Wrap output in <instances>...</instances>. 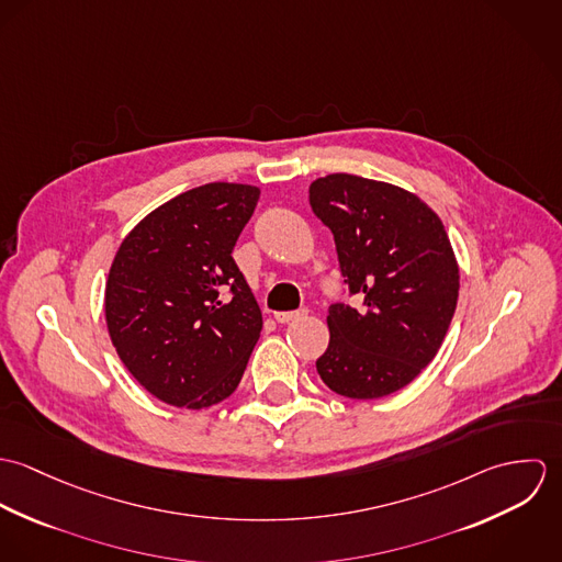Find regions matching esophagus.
Here are the masks:
<instances>
[{
  "mask_svg": "<svg viewBox=\"0 0 562 562\" xmlns=\"http://www.w3.org/2000/svg\"><path fill=\"white\" fill-rule=\"evenodd\" d=\"M305 316H307L305 310H301V312H277L274 321L279 324H285V322L299 321V318H305Z\"/></svg>",
  "mask_w": 562,
  "mask_h": 562,
  "instance_id": "esophagus-1",
  "label": "esophagus"
}]
</instances>
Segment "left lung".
Instances as JSON below:
<instances>
[{
    "label": "left lung",
    "instance_id": "left-lung-1",
    "mask_svg": "<svg viewBox=\"0 0 562 562\" xmlns=\"http://www.w3.org/2000/svg\"><path fill=\"white\" fill-rule=\"evenodd\" d=\"M310 205L335 238L363 307H328L318 374L339 396L374 401L406 387L439 352L459 299V263L441 218L401 186L333 172Z\"/></svg>",
    "mask_w": 562,
    "mask_h": 562
}]
</instances>
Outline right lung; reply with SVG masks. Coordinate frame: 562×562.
<instances>
[{
    "mask_svg": "<svg viewBox=\"0 0 562 562\" xmlns=\"http://www.w3.org/2000/svg\"><path fill=\"white\" fill-rule=\"evenodd\" d=\"M259 188L214 181L166 201L121 241L105 281V324L130 374L158 401L229 398L261 333L232 250Z\"/></svg>",
    "mask_w": 562,
    "mask_h": 562,
    "instance_id": "1",
    "label": "right lung"
}]
</instances>
